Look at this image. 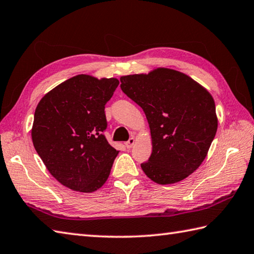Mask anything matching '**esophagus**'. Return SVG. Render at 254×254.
Instances as JSON below:
<instances>
[{
  "mask_svg": "<svg viewBox=\"0 0 254 254\" xmlns=\"http://www.w3.org/2000/svg\"><path fill=\"white\" fill-rule=\"evenodd\" d=\"M134 142H136V140H134V138H129V140L128 141H126V147L128 148V149H130V148H132L133 147V144H134Z\"/></svg>",
  "mask_w": 254,
  "mask_h": 254,
  "instance_id": "obj_1",
  "label": "esophagus"
}]
</instances>
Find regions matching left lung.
I'll list each match as a JSON object with an SVG mask.
<instances>
[{
	"mask_svg": "<svg viewBox=\"0 0 254 254\" xmlns=\"http://www.w3.org/2000/svg\"><path fill=\"white\" fill-rule=\"evenodd\" d=\"M121 82L146 114L151 132L144 174L161 185L188 178L203 163L218 127L213 96L192 77L168 68L124 75Z\"/></svg>",
	"mask_w": 254,
	"mask_h": 254,
	"instance_id": "obj_1",
	"label": "left lung"
}]
</instances>
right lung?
<instances>
[{"instance_id": "obj_1", "label": "right lung", "mask_w": 254, "mask_h": 254, "mask_svg": "<svg viewBox=\"0 0 254 254\" xmlns=\"http://www.w3.org/2000/svg\"><path fill=\"white\" fill-rule=\"evenodd\" d=\"M120 81L72 76L48 92L36 107L32 139L53 177L70 190L92 193L110 177L118 151L103 131L105 105Z\"/></svg>"}]
</instances>
